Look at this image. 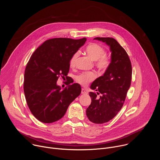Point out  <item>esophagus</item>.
Instances as JSON below:
<instances>
[{"label":"esophagus","mask_w":160,"mask_h":160,"mask_svg":"<svg viewBox=\"0 0 160 160\" xmlns=\"http://www.w3.org/2000/svg\"><path fill=\"white\" fill-rule=\"evenodd\" d=\"M81 93L82 94H87V91L84 89V88H82V91H81Z\"/></svg>","instance_id":"obj_1"}]
</instances>
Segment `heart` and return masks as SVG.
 <instances>
[{
	"label": "heart",
	"mask_w": 160,
	"mask_h": 160,
	"mask_svg": "<svg viewBox=\"0 0 160 160\" xmlns=\"http://www.w3.org/2000/svg\"><path fill=\"white\" fill-rule=\"evenodd\" d=\"M85 52L93 61H96V66L101 70H105L108 67L109 61L105 54V49L101 45L92 43L88 45L85 48ZM78 53H75L70 59V66L74 67L78 58ZM96 75L93 72L83 73L77 77V81L83 85H87L89 82L94 80Z\"/></svg>",
	"instance_id": "obj_1"
}]
</instances>
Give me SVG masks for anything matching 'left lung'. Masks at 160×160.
<instances>
[{"instance_id":"8db88e82","label":"left lung","mask_w":160,"mask_h":160,"mask_svg":"<svg viewBox=\"0 0 160 160\" xmlns=\"http://www.w3.org/2000/svg\"><path fill=\"white\" fill-rule=\"evenodd\" d=\"M104 42L109 47L111 62L102 76L96 78L90 88L98 91L90 92V105L86 109V115L92 123L102 124L115 117L122 109L132 80V65L125 50L119 43L110 37L94 38Z\"/></svg>"}]
</instances>
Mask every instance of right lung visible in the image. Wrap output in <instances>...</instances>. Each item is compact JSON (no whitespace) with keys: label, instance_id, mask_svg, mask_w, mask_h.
Listing matches in <instances>:
<instances>
[{"label":"right lung","instance_id":"1","mask_svg":"<svg viewBox=\"0 0 160 160\" xmlns=\"http://www.w3.org/2000/svg\"><path fill=\"white\" fill-rule=\"evenodd\" d=\"M86 40V38L49 39L31 56L25 68L23 88L28 108L40 122L51 123L61 119L80 94V85L73 83V80H69L62 90L57 81L60 76L68 75L71 58Z\"/></svg>","mask_w":160,"mask_h":160}]
</instances>
